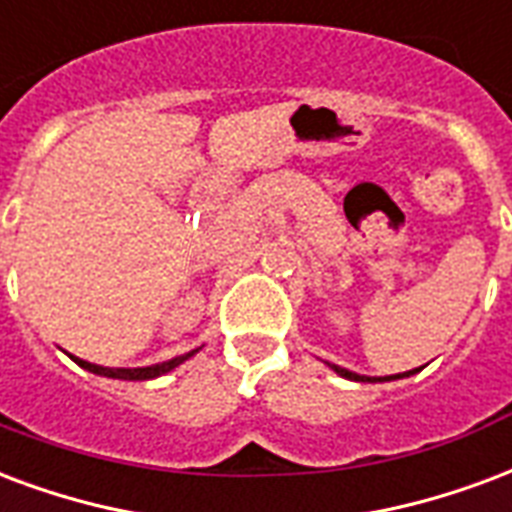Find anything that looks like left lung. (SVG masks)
Returning a JSON list of instances; mask_svg holds the SVG:
<instances>
[{
	"mask_svg": "<svg viewBox=\"0 0 512 512\" xmlns=\"http://www.w3.org/2000/svg\"><path fill=\"white\" fill-rule=\"evenodd\" d=\"M333 372L344 377V380H352V382H391V380H404V377H410V374H418V369H412V372H404V374H391V377H366V374H355L350 369H342V366H336V363H328Z\"/></svg>",
	"mask_w": 512,
	"mask_h": 512,
	"instance_id": "8db88e82",
	"label": "left lung"
}]
</instances>
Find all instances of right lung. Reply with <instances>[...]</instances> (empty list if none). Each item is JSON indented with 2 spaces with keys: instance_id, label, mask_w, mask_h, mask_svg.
Segmentation results:
<instances>
[{
  "instance_id": "1",
  "label": "right lung",
  "mask_w": 512,
  "mask_h": 512,
  "mask_svg": "<svg viewBox=\"0 0 512 512\" xmlns=\"http://www.w3.org/2000/svg\"><path fill=\"white\" fill-rule=\"evenodd\" d=\"M198 350L184 352V355H179V358H170V361L154 363V366H140V369H111V366H97V363L83 361V358H75V355H70V358H73V361L78 363L81 369H86V372L100 374V377H111V380H154V377H162V374L173 372L176 366H181L184 361H189V358H192V355H195Z\"/></svg>"
}]
</instances>
